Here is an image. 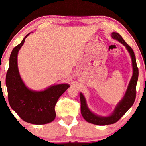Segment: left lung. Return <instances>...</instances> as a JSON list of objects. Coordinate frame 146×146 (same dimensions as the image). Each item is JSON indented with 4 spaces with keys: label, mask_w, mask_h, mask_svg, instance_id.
<instances>
[{
    "label": "left lung",
    "mask_w": 146,
    "mask_h": 146,
    "mask_svg": "<svg viewBox=\"0 0 146 146\" xmlns=\"http://www.w3.org/2000/svg\"><path fill=\"white\" fill-rule=\"evenodd\" d=\"M112 38L118 40L119 42L123 44L128 51H129L130 57L132 58V68H133V74L130 79L127 90L123 99L119 102L114 111L112 114L108 117H101L96 115L89 110L87 106L86 99L81 92L80 93V112L83 118L88 123L97 125H108L114 124L118 121L122 117L125 115L128 110L133 105L136 98V84L138 79V68L137 67L136 57L134 52L132 48L123 40L122 36L117 33H112Z\"/></svg>",
    "instance_id": "8db88e82"
}]
</instances>
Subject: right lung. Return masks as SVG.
Wrapping results in <instances>:
<instances>
[{
  "label": "right lung",
  "instance_id": "add662e5",
  "mask_svg": "<svg viewBox=\"0 0 146 146\" xmlns=\"http://www.w3.org/2000/svg\"><path fill=\"white\" fill-rule=\"evenodd\" d=\"M29 34L12 50L10 54L6 76L8 102L22 120L34 125H44L54 120L58 100L70 86L60 84L49 86L42 91H34L25 85L17 67V54Z\"/></svg>",
  "mask_w": 146,
  "mask_h": 146
}]
</instances>
